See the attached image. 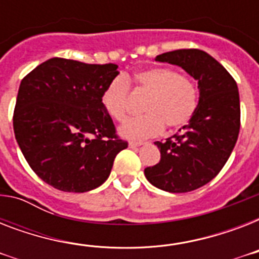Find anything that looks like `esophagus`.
<instances>
[{
	"label": "esophagus",
	"mask_w": 259,
	"mask_h": 259,
	"mask_svg": "<svg viewBox=\"0 0 259 259\" xmlns=\"http://www.w3.org/2000/svg\"><path fill=\"white\" fill-rule=\"evenodd\" d=\"M142 142L141 141H130L129 146L130 148H137V146H141Z\"/></svg>",
	"instance_id": "esophagus-1"
}]
</instances>
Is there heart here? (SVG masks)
Instances as JSON below:
<instances>
[{
  "mask_svg": "<svg viewBox=\"0 0 259 259\" xmlns=\"http://www.w3.org/2000/svg\"><path fill=\"white\" fill-rule=\"evenodd\" d=\"M133 82L141 93L149 95L144 105L145 115L126 122L119 129L122 137L142 140L157 136L164 126L169 130L183 127L195 114L197 89L189 78L168 67H149L138 71ZM130 83L125 75H117L102 94L106 111L118 122L130 113Z\"/></svg>",
  "mask_w": 259,
  "mask_h": 259,
  "instance_id": "heart-1",
  "label": "heart"
}]
</instances>
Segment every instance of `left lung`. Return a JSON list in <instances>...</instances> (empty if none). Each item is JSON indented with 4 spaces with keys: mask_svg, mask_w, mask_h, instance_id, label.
<instances>
[{
    "mask_svg": "<svg viewBox=\"0 0 259 259\" xmlns=\"http://www.w3.org/2000/svg\"><path fill=\"white\" fill-rule=\"evenodd\" d=\"M156 62L181 67L197 80L199 103L188 125L156 141L161 160L144 173L150 184L172 193L189 192L212 180L237 144L241 105L237 82L221 63L200 50L158 55Z\"/></svg>",
    "mask_w": 259,
    "mask_h": 259,
    "instance_id": "obj_1",
    "label": "left lung"
}]
</instances>
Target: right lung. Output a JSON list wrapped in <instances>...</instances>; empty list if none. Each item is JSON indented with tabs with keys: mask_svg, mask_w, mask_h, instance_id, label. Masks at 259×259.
<instances>
[{
	"mask_svg": "<svg viewBox=\"0 0 259 259\" xmlns=\"http://www.w3.org/2000/svg\"><path fill=\"white\" fill-rule=\"evenodd\" d=\"M118 66L52 58L21 80L13 114L17 144L33 172L54 188L87 192L107 180L127 148L102 94Z\"/></svg>",
	"mask_w": 259,
	"mask_h": 259,
	"instance_id": "obj_1",
	"label": "right lung"
}]
</instances>
